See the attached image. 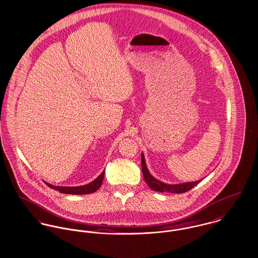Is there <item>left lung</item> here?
I'll list each match as a JSON object with an SVG mask.
<instances>
[{
	"mask_svg": "<svg viewBox=\"0 0 258 258\" xmlns=\"http://www.w3.org/2000/svg\"><path fill=\"white\" fill-rule=\"evenodd\" d=\"M142 168H143V175L146 184L152 190L157 191V192H161V193H163V192L176 193V194L185 193V192L191 190L192 188H194L196 185H198L201 182V180H198V181H194V182L169 185V184H165V183H163L161 181H158L157 179H155L148 171V169H147V167L145 165V160H144L143 154H142Z\"/></svg>",
	"mask_w": 258,
	"mask_h": 258,
	"instance_id": "left-lung-1",
	"label": "left lung"
}]
</instances>
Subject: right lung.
Returning a JSON list of instances; mask_svg holds the SVG:
<instances>
[{
    "label": "right lung",
    "instance_id": "obj_1",
    "mask_svg": "<svg viewBox=\"0 0 258 258\" xmlns=\"http://www.w3.org/2000/svg\"><path fill=\"white\" fill-rule=\"evenodd\" d=\"M105 171L102 172L93 182L84 185V186H78V187H59V186H53L48 183H45L49 188L57 190L60 193L63 194H74V195H85L96 192L102 185L103 179H104Z\"/></svg>",
    "mask_w": 258,
    "mask_h": 258
}]
</instances>
